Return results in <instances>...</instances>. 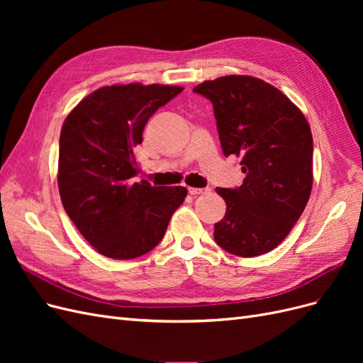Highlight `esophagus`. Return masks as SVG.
I'll use <instances>...</instances> for the list:
<instances>
[{
	"instance_id": "34e87169",
	"label": "esophagus",
	"mask_w": 363,
	"mask_h": 363,
	"mask_svg": "<svg viewBox=\"0 0 363 363\" xmlns=\"http://www.w3.org/2000/svg\"><path fill=\"white\" fill-rule=\"evenodd\" d=\"M188 191L191 195H200V194H207L211 189L208 188H189Z\"/></svg>"
}]
</instances>
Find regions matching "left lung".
<instances>
[{
	"instance_id": "1",
	"label": "left lung",
	"mask_w": 363,
	"mask_h": 363,
	"mask_svg": "<svg viewBox=\"0 0 363 363\" xmlns=\"http://www.w3.org/2000/svg\"><path fill=\"white\" fill-rule=\"evenodd\" d=\"M211 100L224 156H240L244 183L216 188L227 211L215 242L239 257L276 248L309 201L313 139L309 123L277 87L250 75H225L194 87Z\"/></svg>"
}]
</instances>
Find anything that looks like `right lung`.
Returning <instances> with one entry per match:
<instances>
[{"mask_svg":"<svg viewBox=\"0 0 363 363\" xmlns=\"http://www.w3.org/2000/svg\"><path fill=\"white\" fill-rule=\"evenodd\" d=\"M183 91L164 84H112L89 94L65 119L59 147L62 204L83 238L111 259L155 248L184 201L183 186L135 183V150L148 119Z\"/></svg>","mask_w":363,"mask_h":363,"instance_id":"obj_1","label":"right lung"}]
</instances>
